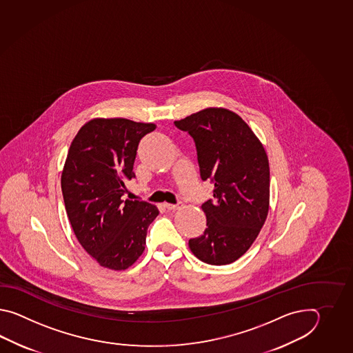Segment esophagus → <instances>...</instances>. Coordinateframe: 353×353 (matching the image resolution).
Wrapping results in <instances>:
<instances>
[{"label": "esophagus", "mask_w": 353, "mask_h": 353, "mask_svg": "<svg viewBox=\"0 0 353 353\" xmlns=\"http://www.w3.org/2000/svg\"><path fill=\"white\" fill-rule=\"evenodd\" d=\"M164 207H165L168 210H178L183 207V204L181 203H176V204H170V203H165L164 204Z\"/></svg>", "instance_id": "obj_1"}]
</instances>
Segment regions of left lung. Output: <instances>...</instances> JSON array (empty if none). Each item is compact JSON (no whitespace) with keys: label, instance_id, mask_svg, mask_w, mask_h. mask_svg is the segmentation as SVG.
<instances>
[{"label":"left lung","instance_id":"8db88e82","mask_svg":"<svg viewBox=\"0 0 353 353\" xmlns=\"http://www.w3.org/2000/svg\"><path fill=\"white\" fill-rule=\"evenodd\" d=\"M175 126L193 137L202 180L214 183V201L202 204L207 228L189 240L201 261L240 259L263 228L270 202V168L263 143L237 113L210 107Z\"/></svg>","mask_w":353,"mask_h":353}]
</instances>
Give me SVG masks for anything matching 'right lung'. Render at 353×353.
<instances>
[{
    "label": "right lung",
    "mask_w": 353,
    "mask_h": 353,
    "mask_svg": "<svg viewBox=\"0 0 353 353\" xmlns=\"http://www.w3.org/2000/svg\"><path fill=\"white\" fill-rule=\"evenodd\" d=\"M157 125L128 119H93L70 143L61 192L77 240L101 266L126 270L143 255L146 233L159 210L122 199L143 136Z\"/></svg>",
    "instance_id": "obj_1"
}]
</instances>
